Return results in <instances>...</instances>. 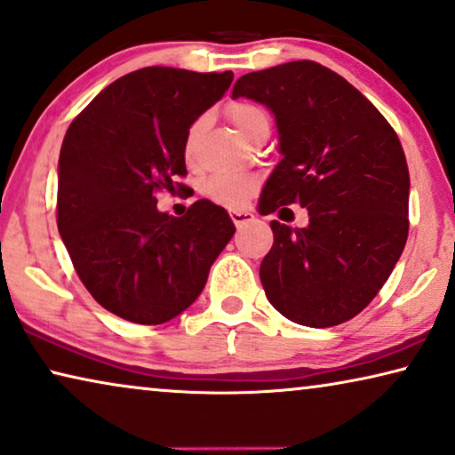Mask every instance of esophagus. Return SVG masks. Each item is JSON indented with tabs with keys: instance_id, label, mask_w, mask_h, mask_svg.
I'll use <instances>...</instances> for the list:
<instances>
[{
	"instance_id": "1",
	"label": "esophagus",
	"mask_w": 455,
	"mask_h": 455,
	"mask_svg": "<svg viewBox=\"0 0 455 455\" xmlns=\"http://www.w3.org/2000/svg\"><path fill=\"white\" fill-rule=\"evenodd\" d=\"M229 217H232V221H234L238 228L243 226V223H248V221L254 220V215L250 213V212H229Z\"/></svg>"
}]
</instances>
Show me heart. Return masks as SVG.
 Here are the masks:
<instances>
[{
  "mask_svg": "<svg viewBox=\"0 0 455 455\" xmlns=\"http://www.w3.org/2000/svg\"><path fill=\"white\" fill-rule=\"evenodd\" d=\"M228 116L234 127L240 131V135L246 137L248 141L252 140L256 131L268 127V115L252 102H234L232 107L228 108ZM203 129H205V118L203 116L196 118V121L190 124L187 140H184V156L187 157L193 156L196 140H199ZM254 188L256 180L250 179V176H213V179H209L203 184V193H205L212 201L226 207L242 205V203L254 193Z\"/></svg>",
  "mask_w": 455,
  "mask_h": 455,
  "instance_id": "b5f03b06",
  "label": "heart"
}]
</instances>
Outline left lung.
I'll return each instance as SVG.
<instances>
[{
  "label": "left lung",
  "instance_id": "8db88e82",
  "mask_svg": "<svg viewBox=\"0 0 455 455\" xmlns=\"http://www.w3.org/2000/svg\"><path fill=\"white\" fill-rule=\"evenodd\" d=\"M275 116L281 162L262 187L259 212L299 203L306 228L271 221L275 242L260 283L276 312L328 328L378 295L408 235V166L379 110L345 77L314 61L242 76L232 98Z\"/></svg>",
  "mask_w": 455,
  "mask_h": 455
}]
</instances>
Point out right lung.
Masks as SVG:
<instances>
[{
  "label": "right lung",
  "instance_id": "1",
  "mask_svg": "<svg viewBox=\"0 0 455 455\" xmlns=\"http://www.w3.org/2000/svg\"><path fill=\"white\" fill-rule=\"evenodd\" d=\"M232 71L143 68L104 88L69 124L59 154L57 226L85 289L135 324H162L199 298L235 232L201 199L187 215L157 209L156 190L187 174L184 140L226 94Z\"/></svg>",
  "mask_w": 455,
  "mask_h": 455
}]
</instances>
